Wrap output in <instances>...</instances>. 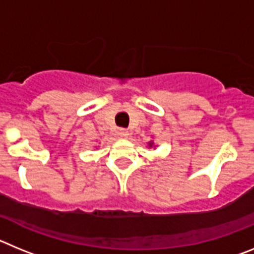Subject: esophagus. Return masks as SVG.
Listing matches in <instances>:
<instances>
[{
    "mask_svg": "<svg viewBox=\"0 0 254 254\" xmlns=\"http://www.w3.org/2000/svg\"><path fill=\"white\" fill-rule=\"evenodd\" d=\"M117 136L120 138H128L129 132L126 131V129H118V131H117Z\"/></svg>",
    "mask_w": 254,
    "mask_h": 254,
    "instance_id": "1",
    "label": "esophagus"
}]
</instances>
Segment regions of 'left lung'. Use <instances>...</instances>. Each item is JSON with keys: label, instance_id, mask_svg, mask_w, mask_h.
<instances>
[{"label": "left lung", "instance_id": "obj_1", "mask_svg": "<svg viewBox=\"0 0 254 254\" xmlns=\"http://www.w3.org/2000/svg\"><path fill=\"white\" fill-rule=\"evenodd\" d=\"M147 145H149V147H155V145H154V141H150V142L147 143Z\"/></svg>", "mask_w": 254, "mask_h": 254}]
</instances>
